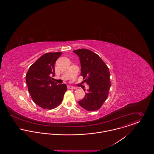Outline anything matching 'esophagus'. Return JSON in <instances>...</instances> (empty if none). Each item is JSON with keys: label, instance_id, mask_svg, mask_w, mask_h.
I'll use <instances>...</instances> for the list:
<instances>
[{"label": "esophagus", "instance_id": "obj_1", "mask_svg": "<svg viewBox=\"0 0 154 154\" xmlns=\"http://www.w3.org/2000/svg\"><path fill=\"white\" fill-rule=\"evenodd\" d=\"M67 88H68V89H75L74 87H72V86H70V85H68V86H67Z\"/></svg>", "mask_w": 154, "mask_h": 154}]
</instances>
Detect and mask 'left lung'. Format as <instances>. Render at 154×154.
<instances>
[{"mask_svg":"<svg viewBox=\"0 0 154 154\" xmlns=\"http://www.w3.org/2000/svg\"><path fill=\"white\" fill-rule=\"evenodd\" d=\"M79 57L83 79L89 85L88 93L78 101L87 111L99 110L108 97L110 87L109 69L100 57L85 48L73 51Z\"/></svg>","mask_w":154,"mask_h":154,"instance_id":"obj_1","label":"left lung"}]
</instances>
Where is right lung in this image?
Instances as JSON below:
<instances>
[{"mask_svg":"<svg viewBox=\"0 0 154 154\" xmlns=\"http://www.w3.org/2000/svg\"><path fill=\"white\" fill-rule=\"evenodd\" d=\"M62 52L47 53L29 67L26 74L28 90L39 107L51 110L60 104L67 91L66 84L57 85L51 80L54 76V63Z\"/></svg>","mask_w":154,"mask_h":154,"instance_id":"add662e5","label":"right lung"}]
</instances>
